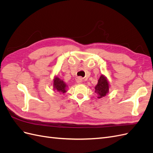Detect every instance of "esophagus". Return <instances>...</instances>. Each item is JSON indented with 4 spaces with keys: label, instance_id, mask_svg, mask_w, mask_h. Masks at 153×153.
Masks as SVG:
<instances>
[{
    "label": "esophagus",
    "instance_id": "34e87169",
    "mask_svg": "<svg viewBox=\"0 0 153 153\" xmlns=\"http://www.w3.org/2000/svg\"><path fill=\"white\" fill-rule=\"evenodd\" d=\"M82 81H83V79L81 77H78L76 78V82L78 83V84H80V83L82 82Z\"/></svg>",
    "mask_w": 153,
    "mask_h": 153
}]
</instances>
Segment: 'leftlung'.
<instances>
[{
    "mask_svg": "<svg viewBox=\"0 0 153 153\" xmlns=\"http://www.w3.org/2000/svg\"><path fill=\"white\" fill-rule=\"evenodd\" d=\"M109 87L107 78L103 75H101L98 81V84L95 86V92L98 95V98L106 96L109 92Z\"/></svg>",
    "mask_w": 153,
    "mask_h": 153,
    "instance_id": "8db88e82",
    "label": "left lung"
}]
</instances>
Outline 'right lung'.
<instances>
[{
  "instance_id": "right-lung-1",
  "label": "right lung",
  "mask_w": 153,
  "mask_h": 153,
  "mask_svg": "<svg viewBox=\"0 0 153 153\" xmlns=\"http://www.w3.org/2000/svg\"><path fill=\"white\" fill-rule=\"evenodd\" d=\"M53 82L54 91L59 92L60 94H64L67 91L68 85L61 78H59L57 76H55L53 78Z\"/></svg>"
}]
</instances>
